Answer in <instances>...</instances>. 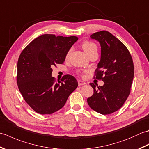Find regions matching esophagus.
Wrapping results in <instances>:
<instances>
[{
  "mask_svg": "<svg viewBox=\"0 0 149 149\" xmlns=\"http://www.w3.org/2000/svg\"><path fill=\"white\" fill-rule=\"evenodd\" d=\"M86 83H85V82H84V81H81V80H79L78 81V84H79V86H83V85H84V84H86Z\"/></svg>",
  "mask_w": 149,
  "mask_h": 149,
  "instance_id": "34e87169",
  "label": "esophagus"
}]
</instances>
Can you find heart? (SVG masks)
Segmentation results:
<instances>
[{
    "mask_svg": "<svg viewBox=\"0 0 149 149\" xmlns=\"http://www.w3.org/2000/svg\"><path fill=\"white\" fill-rule=\"evenodd\" d=\"M81 45L82 47H83L84 51L86 52L88 56L90 55L91 53L97 51V46L96 44L91 42H90V41H84V42L82 43ZM71 51L72 49H70L67 52V53H66L65 56L66 59H68L69 58L70 55Z\"/></svg>",
    "mask_w": 149,
    "mask_h": 149,
    "instance_id": "heart-1",
    "label": "heart"
}]
</instances>
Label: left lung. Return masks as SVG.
<instances>
[{
    "label": "left lung",
    "mask_w": 149,
    "mask_h": 149,
    "mask_svg": "<svg viewBox=\"0 0 149 149\" xmlns=\"http://www.w3.org/2000/svg\"><path fill=\"white\" fill-rule=\"evenodd\" d=\"M91 39L100 44L101 57L94 78L102 80V86L90 83L93 88L87 102L91 109L102 115L118 111L130 94L134 77V64L125 45L108 31L93 33Z\"/></svg>",
    "instance_id": "obj_1"
}]
</instances>
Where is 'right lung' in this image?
<instances>
[{
    "label": "right lung",
    "mask_w": 149,
    "mask_h": 149,
    "mask_svg": "<svg viewBox=\"0 0 149 149\" xmlns=\"http://www.w3.org/2000/svg\"><path fill=\"white\" fill-rule=\"evenodd\" d=\"M75 36L43 34L21 52L17 63V81L24 99L34 111L50 115L61 109L78 83L66 74L61 81L52 77L53 66L63 64L66 53L77 42Z\"/></svg>",
    "instance_id": "add662e5"
}]
</instances>
